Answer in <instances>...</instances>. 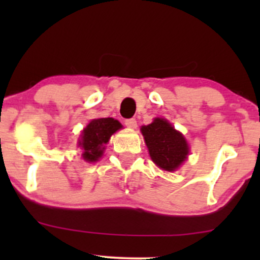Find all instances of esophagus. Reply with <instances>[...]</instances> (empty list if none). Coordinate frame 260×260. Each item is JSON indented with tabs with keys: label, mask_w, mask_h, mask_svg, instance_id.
<instances>
[{
	"label": "esophagus",
	"mask_w": 260,
	"mask_h": 260,
	"mask_svg": "<svg viewBox=\"0 0 260 260\" xmlns=\"http://www.w3.org/2000/svg\"><path fill=\"white\" fill-rule=\"evenodd\" d=\"M124 124H126L128 128H132V129H133V128L137 127L136 118H129V120H126V121H124Z\"/></svg>",
	"instance_id": "1"
}]
</instances>
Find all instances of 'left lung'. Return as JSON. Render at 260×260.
Returning a JSON list of instances; mask_svg holds the SVG:
<instances>
[{
    "instance_id": "obj_1",
    "label": "left lung",
    "mask_w": 260,
    "mask_h": 260,
    "mask_svg": "<svg viewBox=\"0 0 260 260\" xmlns=\"http://www.w3.org/2000/svg\"><path fill=\"white\" fill-rule=\"evenodd\" d=\"M140 131L151 160L161 170L175 171L187 159L189 153L187 140L168 120L156 117L148 126H142Z\"/></svg>"
}]
</instances>
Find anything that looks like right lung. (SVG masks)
Wrapping results in <instances>:
<instances>
[{"mask_svg":"<svg viewBox=\"0 0 260 260\" xmlns=\"http://www.w3.org/2000/svg\"><path fill=\"white\" fill-rule=\"evenodd\" d=\"M122 124L111 117L95 118L82 131L79 147L82 148L83 160L86 162H95L103 156L105 144L109 143L113 133L121 129Z\"/></svg>","mask_w":260,"mask_h":260,"instance_id":"obj_1","label":"right lung"}]
</instances>
